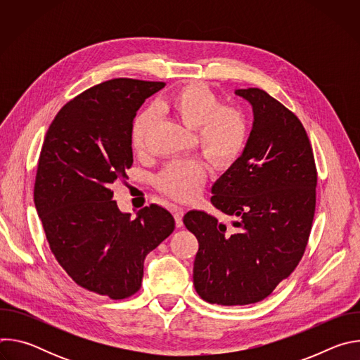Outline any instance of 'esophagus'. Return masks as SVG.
<instances>
[{
  "label": "esophagus",
  "instance_id": "esophagus-1",
  "mask_svg": "<svg viewBox=\"0 0 360 360\" xmlns=\"http://www.w3.org/2000/svg\"><path fill=\"white\" fill-rule=\"evenodd\" d=\"M174 218H175V224L178 228L182 226V218H184V210L181 207H175L174 208Z\"/></svg>",
  "mask_w": 360,
  "mask_h": 360
}]
</instances>
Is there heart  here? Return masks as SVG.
<instances>
[{
    "instance_id": "b5f03b06",
    "label": "heart",
    "mask_w": 360,
    "mask_h": 360,
    "mask_svg": "<svg viewBox=\"0 0 360 360\" xmlns=\"http://www.w3.org/2000/svg\"><path fill=\"white\" fill-rule=\"evenodd\" d=\"M157 110L195 129L199 149L214 167L232 165L245 149L248 141L245 114L236 107L221 105L219 98L207 85L186 84L161 99ZM152 124L150 112L139 114L132 124L131 145L138 155H145L148 150ZM205 176L207 172L200 161L178 160L165 167L157 182L162 192L189 200L200 192Z\"/></svg>"
}]
</instances>
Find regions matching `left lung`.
Masks as SVG:
<instances>
[{"label": "left lung", "instance_id": "obj_1", "mask_svg": "<svg viewBox=\"0 0 360 360\" xmlns=\"http://www.w3.org/2000/svg\"><path fill=\"white\" fill-rule=\"evenodd\" d=\"M235 94L249 101L253 125L211 198L233 218V228L203 211L184 217L199 243L195 290L224 306L259 302L295 271L311 235L318 182L312 145L297 117L264 89Z\"/></svg>", "mask_w": 360, "mask_h": 360}]
</instances>
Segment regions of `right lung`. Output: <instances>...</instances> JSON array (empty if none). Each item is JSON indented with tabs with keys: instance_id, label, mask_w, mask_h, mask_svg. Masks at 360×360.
I'll use <instances>...</instances> for the list:
<instances>
[{
	"instance_id": "add662e5",
	"label": "right lung",
	"mask_w": 360,
	"mask_h": 360,
	"mask_svg": "<svg viewBox=\"0 0 360 360\" xmlns=\"http://www.w3.org/2000/svg\"><path fill=\"white\" fill-rule=\"evenodd\" d=\"M164 86L115 78L84 91L60 110L39 153L34 202L51 252L77 285L115 300L139 290L145 256L175 229L155 203L131 219L111 191L134 162L136 111Z\"/></svg>"
}]
</instances>
